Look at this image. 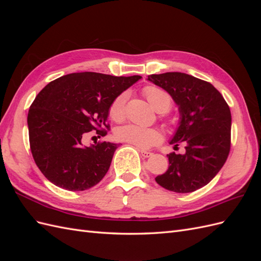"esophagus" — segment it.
<instances>
[{"instance_id":"1","label":"esophagus","mask_w":261,"mask_h":261,"mask_svg":"<svg viewBox=\"0 0 261 261\" xmlns=\"http://www.w3.org/2000/svg\"><path fill=\"white\" fill-rule=\"evenodd\" d=\"M140 153H141V155H143L144 158H150V156H152V152H150V151H146V150H140Z\"/></svg>"}]
</instances>
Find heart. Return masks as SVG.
I'll return each instance as SVG.
<instances>
[{
  "label": "heart",
  "mask_w": 261,
  "mask_h": 261,
  "mask_svg": "<svg viewBox=\"0 0 261 261\" xmlns=\"http://www.w3.org/2000/svg\"><path fill=\"white\" fill-rule=\"evenodd\" d=\"M145 96L156 111L165 112L171 106L170 94L159 88V87L148 86L144 90ZM126 101H127V92H123L117 96L110 107V116L114 121H122L125 116ZM115 137L117 140L130 144L137 148H149L158 144L161 139V134L154 128L143 127L136 124H127L121 126L115 130Z\"/></svg>",
  "instance_id": "1"
}]
</instances>
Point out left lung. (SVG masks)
Returning <instances> with one entry per match:
<instances>
[{
    "instance_id": "obj_1",
    "label": "left lung",
    "mask_w": 261,
    "mask_h": 261,
    "mask_svg": "<svg viewBox=\"0 0 261 261\" xmlns=\"http://www.w3.org/2000/svg\"><path fill=\"white\" fill-rule=\"evenodd\" d=\"M148 81L161 87L178 107L179 122L170 140L174 148L185 144V153L171 152L169 169L155 177L163 188L186 194L215 177L225 163L231 147V111L210 83L178 72L153 74Z\"/></svg>"
}]
</instances>
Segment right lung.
<instances>
[{
  "mask_svg": "<svg viewBox=\"0 0 261 261\" xmlns=\"http://www.w3.org/2000/svg\"><path fill=\"white\" fill-rule=\"evenodd\" d=\"M141 76L73 73L46 85L31 105L27 123L37 167L51 183L72 192L89 189L105 177L117 144H83L91 130L107 135L114 99Z\"/></svg>",
  "mask_w": 261,
  "mask_h": 261,
  "instance_id": "add662e5",
  "label": "right lung"
}]
</instances>
